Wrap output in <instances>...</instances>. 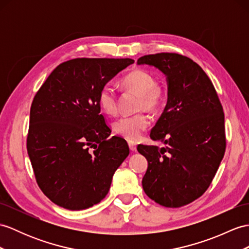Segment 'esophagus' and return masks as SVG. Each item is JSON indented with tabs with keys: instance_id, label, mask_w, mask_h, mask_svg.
Wrapping results in <instances>:
<instances>
[{
	"instance_id": "34e87169",
	"label": "esophagus",
	"mask_w": 249,
	"mask_h": 249,
	"mask_svg": "<svg viewBox=\"0 0 249 249\" xmlns=\"http://www.w3.org/2000/svg\"><path fill=\"white\" fill-rule=\"evenodd\" d=\"M128 144H129V148H130L131 151H136V142H135L129 141V142H128Z\"/></svg>"
}]
</instances>
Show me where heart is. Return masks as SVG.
Returning <instances> with one entry per match:
<instances>
[{"label":"heart","mask_w":249,"mask_h":249,"mask_svg":"<svg viewBox=\"0 0 249 249\" xmlns=\"http://www.w3.org/2000/svg\"><path fill=\"white\" fill-rule=\"evenodd\" d=\"M123 86L129 90L138 94L137 110L156 111L167 98L165 83L154 79L152 72L142 69H135L128 72L124 78ZM99 105L106 114L114 116L118 111V96L111 86H105L99 93ZM150 125V117L144 111L133 115H125L114 123L116 134L130 141H135Z\"/></svg>","instance_id":"obj_1"}]
</instances>
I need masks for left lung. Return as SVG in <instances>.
<instances>
[{"label": "left lung", "instance_id": "8db88e82", "mask_svg": "<svg viewBox=\"0 0 249 249\" xmlns=\"http://www.w3.org/2000/svg\"><path fill=\"white\" fill-rule=\"evenodd\" d=\"M137 64L160 70L168 79V101L151 130L165 148L138 144L148 160L142 188L151 199L178 208L202 196L226 149L224 111L214 86L197 63L175 53L145 54Z\"/></svg>", "mask_w": 249, "mask_h": 249}]
</instances>
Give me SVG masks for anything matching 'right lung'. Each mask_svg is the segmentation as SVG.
Wrapping results in <instances>:
<instances>
[{
	"label": "right lung",
	"mask_w": 249,
	"mask_h": 249,
	"mask_svg": "<svg viewBox=\"0 0 249 249\" xmlns=\"http://www.w3.org/2000/svg\"><path fill=\"white\" fill-rule=\"evenodd\" d=\"M130 58H76L59 64L30 107L27 153L37 184L53 203L69 210L98 204L129 155L100 114L101 89Z\"/></svg>",
	"instance_id": "obj_1"
}]
</instances>
